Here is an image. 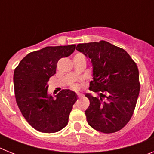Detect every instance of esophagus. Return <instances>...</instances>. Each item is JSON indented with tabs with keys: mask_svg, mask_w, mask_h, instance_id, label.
<instances>
[{
	"mask_svg": "<svg viewBox=\"0 0 154 154\" xmlns=\"http://www.w3.org/2000/svg\"><path fill=\"white\" fill-rule=\"evenodd\" d=\"M82 96V94L79 93H79H78V98H81Z\"/></svg>",
	"mask_w": 154,
	"mask_h": 154,
	"instance_id": "34e87169",
	"label": "esophagus"
}]
</instances>
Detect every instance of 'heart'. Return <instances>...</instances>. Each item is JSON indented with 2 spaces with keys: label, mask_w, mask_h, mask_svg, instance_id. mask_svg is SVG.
Instances as JSON below:
<instances>
[{
  "label": "heart",
  "mask_w": 154,
  "mask_h": 154,
  "mask_svg": "<svg viewBox=\"0 0 154 154\" xmlns=\"http://www.w3.org/2000/svg\"><path fill=\"white\" fill-rule=\"evenodd\" d=\"M72 87H73V89H77V88H78V87H77V85H74Z\"/></svg>",
  "instance_id": "heart-1"
}]
</instances>
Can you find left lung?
<instances>
[{
	"mask_svg": "<svg viewBox=\"0 0 154 154\" xmlns=\"http://www.w3.org/2000/svg\"><path fill=\"white\" fill-rule=\"evenodd\" d=\"M76 50L91 61L89 90L99 95L85 93L90 102L87 122L102 133L119 131L132 117L140 93L137 64L124 49L105 41L78 44Z\"/></svg>",
	"mask_w": 154,
	"mask_h": 154,
	"instance_id": "1",
	"label": "left lung"
}]
</instances>
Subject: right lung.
I'll list each match as a JSON object with an SVG mask.
<instances>
[{
	"instance_id": "right-lung-1",
	"label": "right lung",
	"mask_w": 154,
	"mask_h": 154,
	"mask_svg": "<svg viewBox=\"0 0 154 154\" xmlns=\"http://www.w3.org/2000/svg\"><path fill=\"white\" fill-rule=\"evenodd\" d=\"M75 45L50 46L26 55L14 73L16 102L24 119L42 133L60 131L69 122L77 95L63 89L56 99L48 92V82L55 74L57 62L72 54Z\"/></svg>"
}]
</instances>
